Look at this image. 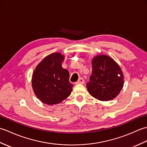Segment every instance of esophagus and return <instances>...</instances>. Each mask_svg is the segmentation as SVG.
<instances>
[{
    "label": "esophagus",
    "mask_w": 147,
    "mask_h": 147,
    "mask_svg": "<svg viewBox=\"0 0 147 147\" xmlns=\"http://www.w3.org/2000/svg\"><path fill=\"white\" fill-rule=\"evenodd\" d=\"M84 83H85V80H84V79L82 78H80L78 81L76 82V84H84Z\"/></svg>",
    "instance_id": "obj_1"
}]
</instances>
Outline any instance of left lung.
<instances>
[{
  "label": "left lung",
  "mask_w": 147,
  "mask_h": 147,
  "mask_svg": "<svg viewBox=\"0 0 147 147\" xmlns=\"http://www.w3.org/2000/svg\"><path fill=\"white\" fill-rule=\"evenodd\" d=\"M92 64V74L86 85L90 94L101 101L116 97L124 85V74L119 65L106 55H96Z\"/></svg>",
  "instance_id": "left-lung-1"
}]
</instances>
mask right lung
<instances>
[{"instance_id":"1","label":"right lung","mask_w":147,"mask_h":147,"mask_svg":"<svg viewBox=\"0 0 147 147\" xmlns=\"http://www.w3.org/2000/svg\"><path fill=\"white\" fill-rule=\"evenodd\" d=\"M64 55L55 52L48 55L34 71L32 85L36 97L43 104H59L71 95L73 85L69 82V73L62 68Z\"/></svg>"}]
</instances>
